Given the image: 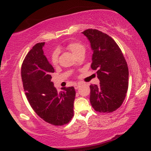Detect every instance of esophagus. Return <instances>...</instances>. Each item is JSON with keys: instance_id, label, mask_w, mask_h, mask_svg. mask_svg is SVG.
I'll list each match as a JSON object with an SVG mask.
<instances>
[{"instance_id": "1", "label": "esophagus", "mask_w": 151, "mask_h": 151, "mask_svg": "<svg viewBox=\"0 0 151 151\" xmlns=\"http://www.w3.org/2000/svg\"><path fill=\"white\" fill-rule=\"evenodd\" d=\"M74 89H77L79 87V86H80V84H75L74 85Z\"/></svg>"}]
</instances>
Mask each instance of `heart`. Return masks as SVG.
<instances>
[{
	"mask_svg": "<svg viewBox=\"0 0 151 151\" xmlns=\"http://www.w3.org/2000/svg\"><path fill=\"white\" fill-rule=\"evenodd\" d=\"M67 49L74 56H77L79 53L85 51V47L82 44L79 42H72L68 44ZM51 62L53 66H56L58 63V52H54L51 57Z\"/></svg>",
	"mask_w": 151,
	"mask_h": 151,
	"instance_id": "heart-1",
	"label": "heart"
}]
</instances>
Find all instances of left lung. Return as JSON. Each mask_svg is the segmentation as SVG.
I'll return each instance as SVG.
<instances>
[{"instance_id":"8db88e82","label":"left lung","mask_w":151,"mask_h":151,"mask_svg":"<svg viewBox=\"0 0 151 151\" xmlns=\"http://www.w3.org/2000/svg\"><path fill=\"white\" fill-rule=\"evenodd\" d=\"M82 33L93 50L91 67L96 71L100 84L90 85V102L100 113H110L121 106L129 87V68L116 42L108 35L95 29Z\"/></svg>"}]
</instances>
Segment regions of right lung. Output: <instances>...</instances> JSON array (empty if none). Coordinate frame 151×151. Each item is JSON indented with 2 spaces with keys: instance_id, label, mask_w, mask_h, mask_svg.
<instances>
[{
  "instance_id": "obj_1",
  "label": "right lung",
  "mask_w": 151,
  "mask_h": 151,
  "mask_svg": "<svg viewBox=\"0 0 151 151\" xmlns=\"http://www.w3.org/2000/svg\"><path fill=\"white\" fill-rule=\"evenodd\" d=\"M45 42L37 43L24 59L21 77L27 101L36 114L48 124L63 126L74 116L75 89L62 88L58 92L51 81L53 67L44 55Z\"/></svg>"
}]
</instances>
